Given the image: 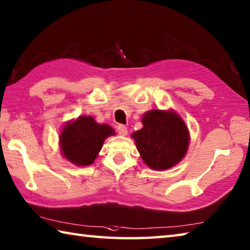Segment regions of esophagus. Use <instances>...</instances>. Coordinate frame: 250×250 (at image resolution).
Instances as JSON below:
<instances>
[{
    "label": "esophagus",
    "instance_id": "obj_1",
    "mask_svg": "<svg viewBox=\"0 0 250 250\" xmlns=\"http://www.w3.org/2000/svg\"><path fill=\"white\" fill-rule=\"evenodd\" d=\"M118 133L122 135V137H125V135L128 134V129H126L125 125H118Z\"/></svg>",
    "mask_w": 250,
    "mask_h": 250
}]
</instances>
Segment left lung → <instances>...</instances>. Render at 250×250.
Here are the masks:
<instances>
[{
  "instance_id": "1",
  "label": "left lung",
  "mask_w": 250,
  "mask_h": 250,
  "mask_svg": "<svg viewBox=\"0 0 250 250\" xmlns=\"http://www.w3.org/2000/svg\"><path fill=\"white\" fill-rule=\"evenodd\" d=\"M143 128L132 133L143 163L154 170H165L178 164L187 154L190 134L175 110H148L141 119Z\"/></svg>"
}]
</instances>
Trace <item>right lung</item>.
Here are the masks:
<instances>
[{"instance_id": "obj_1", "label": "right lung", "mask_w": 250, "mask_h": 250, "mask_svg": "<svg viewBox=\"0 0 250 250\" xmlns=\"http://www.w3.org/2000/svg\"><path fill=\"white\" fill-rule=\"evenodd\" d=\"M109 125L98 124L92 116H80L67 121L60 133L62 156L76 166H88L101 152L105 140L115 135Z\"/></svg>"}]
</instances>
